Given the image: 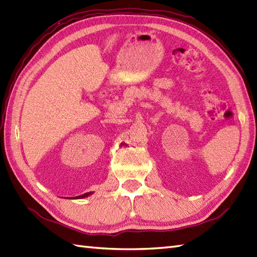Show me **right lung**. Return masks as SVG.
Listing matches in <instances>:
<instances>
[{"label":"right lung","instance_id":"obj_1","mask_svg":"<svg viewBox=\"0 0 257 257\" xmlns=\"http://www.w3.org/2000/svg\"><path fill=\"white\" fill-rule=\"evenodd\" d=\"M92 193H93V192H87V193H83V195L77 196V197H73V198H71V199H82V198H87V197H89V196L92 195Z\"/></svg>","mask_w":257,"mask_h":257}]
</instances>
